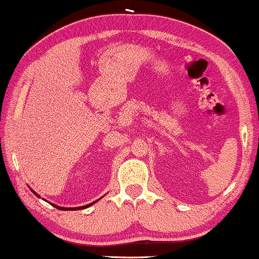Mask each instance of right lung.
Segmentation results:
<instances>
[{
	"label": "right lung",
	"mask_w": 259,
	"mask_h": 259,
	"mask_svg": "<svg viewBox=\"0 0 259 259\" xmlns=\"http://www.w3.org/2000/svg\"><path fill=\"white\" fill-rule=\"evenodd\" d=\"M32 192H33L34 194H36V196H38V194L34 192L33 190H32ZM39 197V196H38ZM96 202H97V200H96ZM96 202H94V203H96ZM94 203H91V204H88V205H84V206H78V207H62V206H57V205H55V204H52V205H54L55 207H57V209L59 210H81V209H85V207H89V206H91L92 204Z\"/></svg>",
	"instance_id": "right-lung-1"
}]
</instances>
